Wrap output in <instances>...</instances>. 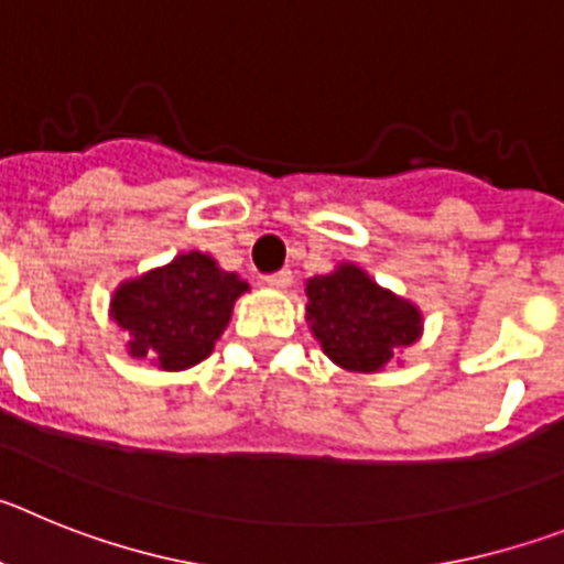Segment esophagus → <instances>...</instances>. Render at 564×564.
<instances>
[{
	"label": "esophagus",
	"instance_id": "obj_1",
	"mask_svg": "<svg viewBox=\"0 0 564 564\" xmlns=\"http://www.w3.org/2000/svg\"><path fill=\"white\" fill-rule=\"evenodd\" d=\"M262 285L276 288V291H288V288L293 285V273L288 271V268H282V271L276 273H268V276H262Z\"/></svg>",
	"mask_w": 564,
	"mask_h": 564
}]
</instances>
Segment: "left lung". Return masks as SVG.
<instances>
[{"label":"left lung","instance_id":"8db88e82","mask_svg":"<svg viewBox=\"0 0 564 564\" xmlns=\"http://www.w3.org/2000/svg\"><path fill=\"white\" fill-rule=\"evenodd\" d=\"M305 291L307 325L341 370L378 372L423 330L421 311L412 302L376 285L352 262L307 279Z\"/></svg>","mask_w":564,"mask_h":564}]
</instances>
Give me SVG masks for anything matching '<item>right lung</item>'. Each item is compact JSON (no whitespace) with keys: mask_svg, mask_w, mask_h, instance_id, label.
I'll return each mask as SVG.
<instances>
[{"mask_svg":"<svg viewBox=\"0 0 564 564\" xmlns=\"http://www.w3.org/2000/svg\"><path fill=\"white\" fill-rule=\"evenodd\" d=\"M246 291L237 273L223 271L208 253L188 251L118 285L109 316L129 333V356L177 372L212 356Z\"/></svg>","mask_w":564,"mask_h":564,"instance_id":"obj_1","label":"right lung"}]
</instances>
